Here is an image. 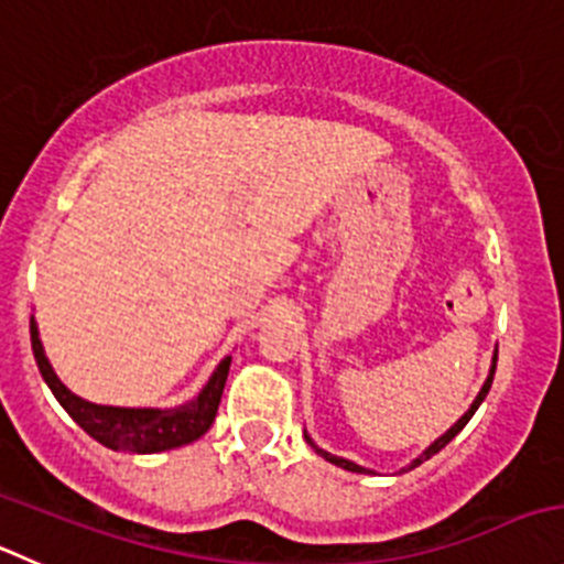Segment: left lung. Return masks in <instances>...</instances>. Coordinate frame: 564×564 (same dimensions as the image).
Here are the masks:
<instances>
[{"label":"left lung","instance_id":"1","mask_svg":"<svg viewBox=\"0 0 564 564\" xmlns=\"http://www.w3.org/2000/svg\"><path fill=\"white\" fill-rule=\"evenodd\" d=\"M492 373H496V357H492V366H490V377H487V379H485V384H481L479 395H476V399H474V404H470V410H468V412H465V415H463V417H459V421H457V423H454V426H452V429H448V432H446V434H443V437H437V440H434L432 446H429V448H426V452H423V454H421V457H417V459H412V463H410V465H406V468H401V470H412V468H417V465H421V463H426V459H432V457H434V454H437V452H440V448H446V446H448V443H452V440H454V437H457V434H459V432H463V429H465V423H468V421H470V417H474V412H476V410H479V404H481V401H485V395H487V393H490V384H492ZM304 440H307L310 446H313V448H315V452H318V454H321V457H324V459H329V463H332V465H337V468H343V470H351V474H371V470H368V468H362V465H357V463H351V459H343V457H335V454H329V452H324V448H318V446H315V443H313V440H310V434H304Z\"/></svg>","mask_w":564,"mask_h":564}]
</instances>
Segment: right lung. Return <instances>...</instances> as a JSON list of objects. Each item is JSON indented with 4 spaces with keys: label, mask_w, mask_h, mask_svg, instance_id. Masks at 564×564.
<instances>
[{
    "label": "right lung",
    "mask_w": 564,
    "mask_h": 564,
    "mask_svg": "<svg viewBox=\"0 0 564 564\" xmlns=\"http://www.w3.org/2000/svg\"><path fill=\"white\" fill-rule=\"evenodd\" d=\"M30 337H32V354H35L37 371L50 384L55 399L61 401L63 410L85 429L94 440H99L101 446L112 448V452H130V454H158L171 452L198 440L216 421L218 404H221L224 384L229 377V362L232 357H224L218 368L213 371L210 382L202 388V393L187 404L174 406V410H152V406H105L90 404V401L74 395L66 384L57 379L55 368L50 366V359L44 354V343L37 337L35 318H30Z\"/></svg>",
    "instance_id": "1"
}]
</instances>
